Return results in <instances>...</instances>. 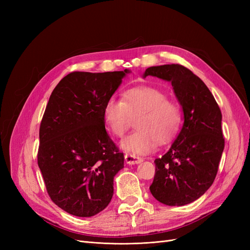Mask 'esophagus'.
<instances>
[{
  "instance_id": "esophagus-1",
  "label": "esophagus",
  "mask_w": 250,
  "mask_h": 250,
  "mask_svg": "<svg viewBox=\"0 0 250 250\" xmlns=\"http://www.w3.org/2000/svg\"><path fill=\"white\" fill-rule=\"evenodd\" d=\"M125 162L128 165H135V164H140L141 162H143V160L140 156L128 153V154H125Z\"/></svg>"
}]
</instances>
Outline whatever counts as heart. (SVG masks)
Wrapping results in <instances>:
<instances>
[{
	"label": "heart",
	"instance_id": "1",
	"mask_svg": "<svg viewBox=\"0 0 250 250\" xmlns=\"http://www.w3.org/2000/svg\"><path fill=\"white\" fill-rule=\"evenodd\" d=\"M104 121L111 133L123 137L132 119L137 131L122 140L120 146L132 154H147L158 144L168 143L180 123V110L176 103L167 99L162 89L139 86L128 89L124 101L109 98L104 105Z\"/></svg>",
	"mask_w": 250,
	"mask_h": 250
}]
</instances>
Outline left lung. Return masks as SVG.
Listing matches in <instances>:
<instances>
[{"label": "left lung", "mask_w": 250, "mask_h": 250, "mask_svg": "<svg viewBox=\"0 0 250 250\" xmlns=\"http://www.w3.org/2000/svg\"><path fill=\"white\" fill-rule=\"evenodd\" d=\"M147 76L171 82L184 111L176 140L154 161L150 192L166 206H185L201 197L217 175L224 149L221 110L204 82L184 65L150 66Z\"/></svg>", "instance_id": "1"}]
</instances>
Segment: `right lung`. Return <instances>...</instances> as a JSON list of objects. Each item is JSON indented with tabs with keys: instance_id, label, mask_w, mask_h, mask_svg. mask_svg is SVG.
Listing matches in <instances>:
<instances>
[{
	"instance_id": "right-lung-1",
	"label": "right lung",
	"mask_w": 250,
	"mask_h": 250,
	"mask_svg": "<svg viewBox=\"0 0 250 250\" xmlns=\"http://www.w3.org/2000/svg\"><path fill=\"white\" fill-rule=\"evenodd\" d=\"M128 73L73 72L50 96L37 163L52 201L71 215L95 216L112 198L124 155L105 129L103 110Z\"/></svg>"
}]
</instances>
